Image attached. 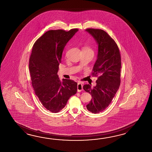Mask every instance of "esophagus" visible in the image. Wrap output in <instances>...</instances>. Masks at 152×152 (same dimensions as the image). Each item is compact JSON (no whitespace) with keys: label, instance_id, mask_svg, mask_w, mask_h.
I'll list each match as a JSON object with an SVG mask.
<instances>
[{"label":"esophagus","instance_id":"1","mask_svg":"<svg viewBox=\"0 0 152 152\" xmlns=\"http://www.w3.org/2000/svg\"><path fill=\"white\" fill-rule=\"evenodd\" d=\"M77 92H80L83 90V84H81L80 83H77Z\"/></svg>","mask_w":152,"mask_h":152}]
</instances>
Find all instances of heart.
I'll list each match as a JSON object with an SVG mask.
<instances>
[{"instance_id":"obj_1","label":"heart","mask_w":152,"mask_h":152,"mask_svg":"<svg viewBox=\"0 0 152 152\" xmlns=\"http://www.w3.org/2000/svg\"><path fill=\"white\" fill-rule=\"evenodd\" d=\"M82 52H90L94 53V50L90 45H85L82 47Z\"/></svg>"}]
</instances>
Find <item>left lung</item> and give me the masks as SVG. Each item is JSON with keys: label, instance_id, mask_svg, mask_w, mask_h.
<instances>
[{"label": "left lung", "instance_id": "1", "mask_svg": "<svg viewBox=\"0 0 152 152\" xmlns=\"http://www.w3.org/2000/svg\"><path fill=\"white\" fill-rule=\"evenodd\" d=\"M98 45L97 60L92 75L97 77L96 86L86 84L83 88L90 94L92 99L86 105L94 113L105 110L111 103L121 83V57L116 42L103 30L88 28L86 30Z\"/></svg>", "mask_w": 152, "mask_h": 152}]
</instances>
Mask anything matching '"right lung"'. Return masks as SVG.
<instances>
[{"instance_id": "right-lung-1", "label": "right lung", "mask_w": 152, "mask_h": 152, "mask_svg": "<svg viewBox=\"0 0 152 152\" xmlns=\"http://www.w3.org/2000/svg\"><path fill=\"white\" fill-rule=\"evenodd\" d=\"M77 30H49L32 47L29 65L32 87L42 105L53 113L61 111L77 91L76 82L66 79L61 82L57 73L64 48Z\"/></svg>"}]
</instances>
